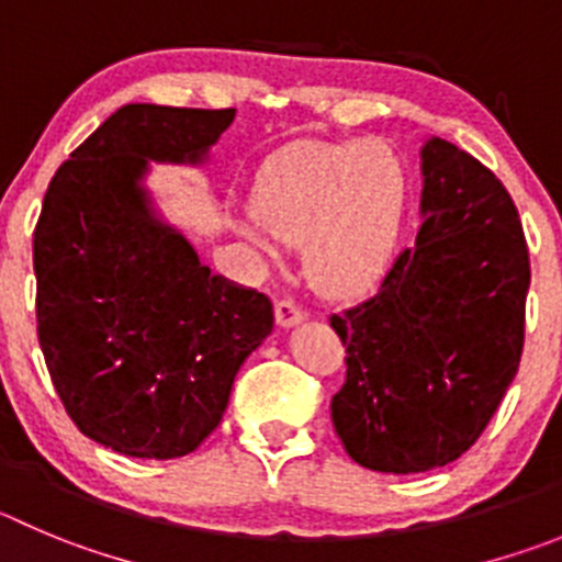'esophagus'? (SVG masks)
I'll list each match as a JSON object with an SVG mask.
<instances>
[{"instance_id":"1","label":"esophagus","mask_w":562,"mask_h":562,"mask_svg":"<svg viewBox=\"0 0 562 562\" xmlns=\"http://www.w3.org/2000/svg\"><path fill=\"white\" fill-rule=\"evenodd\" d=\"M305 318V313H302V307L296 305V302H291V299H280L274 305V322L280 324V327H293V324H299Z\"/></svg>"}]
</instances>
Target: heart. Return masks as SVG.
I'll use <instances>...</instances> for the list:
<instances>
[{"label": "heart", "instance_id": "obj_1", "mask_svg": "<svg viewBox=\"0 0 562 562\" xmlns=\"http://www.w3.org/2000/svg\"><path fill=\"white\" fill-rule=\"evenodd\" d=\"M411 177L385 144H296L266 162L251 186L240 238L277 255L302 240V266L329 293H360L391 266L405 229Z\"/></svg>", "mask_w": 562, "mask_h": 562}]
</instances>
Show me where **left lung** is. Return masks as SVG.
<instances>
[{
	"label": "left lung",
	"instance_id": "8db88e82",
	"mask_svg": "<svg viewBox=\"0 0 562 562\" xmlns=\"http://www.w3.org/2000/svg\"><path fill=\"white\" fill-rule=\"evenodd\" d=\"M422 229L380 291L329 316L346 346L333 424L363 469L418 474L487 427L524 349L529 251L496 175L443 138L422 146Z\"/></svg>",
	"mask_w": 562,
	"mask_h": 562
}]
</instances>
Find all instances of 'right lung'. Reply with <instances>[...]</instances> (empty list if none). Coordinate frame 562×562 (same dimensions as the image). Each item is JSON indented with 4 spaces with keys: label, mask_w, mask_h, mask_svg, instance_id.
Instances as JSON below:
<instances>
[{
    "label": "right lung",
    "mask_w": 562,
    "mask_h": 562,
    "mask_svg": "<svg viewBox=\"0 0 562 562\" xmlns=\"http://www.w3.org/2000/svg\"><path fill=\"white\" fill-rule=\"evenodd\" d=\"M233 119L124 104L46 188L33 238L41 352L77 429L127 458L193 452L274 327L269 296L210 274L140 186L149 160L204 162Z\"/></svg>",
    "instance_id": "1"
}]
</instances>
